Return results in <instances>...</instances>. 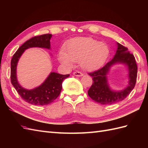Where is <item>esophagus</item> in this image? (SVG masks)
Here are the masks:
<instances>
[{"instance_id":"1","label":"esophagus","mask_w":148,"mask_h":148,"mask_svg":"<svg viewBox=\"0 0 148 148\" xmlns=\"http://www.w3.org/2000/svg\"><path fill=\"white\" fill-rule=\"evenodd\" d=\"M73 75L76 76V77H82V76H83V74L81 72H79V71H75V72H73Z\"/></svg>"}]
</instances>
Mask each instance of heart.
<instances>
[{
    "instance_id": "obj_1",
    "label": "heart",
    "mask_w": 148,
    "mask_h": 148,
    "mask_svg": "<svg viewBox=\"0 0 148 148\" xmlns=\"http://www.w3.org/2000/svg\"><path fill=\"white\" fill-rule=\"evenodd\" d=\"M64 51L59 53V60L66 67L71 68L75 62L79 61L82 68L91 71L97 70L104 63L109 49L104 42L91 38H73L65 46Z\"/></svg>"
}]
</instances>
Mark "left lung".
Instances as JSON below:
<instances>
[{
	"mask_svg": "<svg viewBox=\"0 0 148 148\" xmlns=\"http://www.w3.org/2000/svg\"><path fill=\"white\" fill-rule=\"evenodd\" d=\"M117 44V51L113 59L101 69L88 73L92 78V86L88 91V96L101 104L110 105L123 101L130 95L136 84L138 68L135 57L130 53L127 47L119 42ZM118 63L127 67L129 84L122 90L115 91L110 88L107 75L111 67Z\"/></svg>",
	"mask_w": 148,
	"mask_h": 148,
	"instance_id": "left-lung-1",
	"label": "left lung"
}]
</instances>
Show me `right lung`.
<instances>
[{
  "instance_id": "add662e5",
  "label": "right lung",
  "mask_w": 148,
  "mask_h": 148,
  "mask_svg": "<svg viewBox=\"0 0 148 148\" xmlns=\"http://www.w3.org/2000/svg\"><path fill=\"white\" fill-rule=\"evenodd\" d=\"M51 34H46L31 38L18 48L11 60V83L22 99L31 104L44 106L51 104L59 96L62 88V82L70 76L51 72L40 86L32 89L23 88L18 82L16 66L21 55L26 49L31 47L51 49Z\"/></svg>"
}]
</instances>
